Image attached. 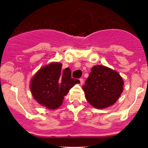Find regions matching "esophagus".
<instances>
[{
	"instance_id": "34e87169",
	"label": "esophagus",
	"mask_w": 148,
	"mask_h": 148,
	"mask_svg": "<svg viewBox=\"0 0 148 148\" xmlns=\"http://www.w3.org/2000/svg\"><path fill=\"white\" fill-rule=\"evenodd\" d=\"M79 81H80L81 85H82V84H84V79H83V78H80V79H79Z\"/></svg>"
}]
</instances>
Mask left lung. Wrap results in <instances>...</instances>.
Instances as JSON below:
<instances>
[{"label":"left lung","mask_w":148,"mask_h":148,"mask_svg":"<svg viewBox=\"0 0 148 148\" xmlns=\"http://www.w3.org/2000/svg\"><path fill=\"white\" fill-rule=\"evenodd\" d=\"M124 81L118 72L103 65L92 66L83 90L89 104L97 109L116 102L124 90Z\"/></svg>","instance_id":"1"}]
</instances>
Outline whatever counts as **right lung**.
Wrapping results in <instances>:
<instances>
[{"instance_id":"1","label":"right lung","mask_w":148,"mask_h":148,"mask_svg":"<svg viewBox=\"0 0 148 148\" xmlns=\"http://www.w3.org/2000/svg\"><path fill=\"white\" fill-rule=\"evenodd\" d=\"M61 66V63H50L38 70L30 81L34 99L47 109H58L69 90L80 83L79 80L71 78L70 68L63 70Z\"/></svg>"}]
</instances>
